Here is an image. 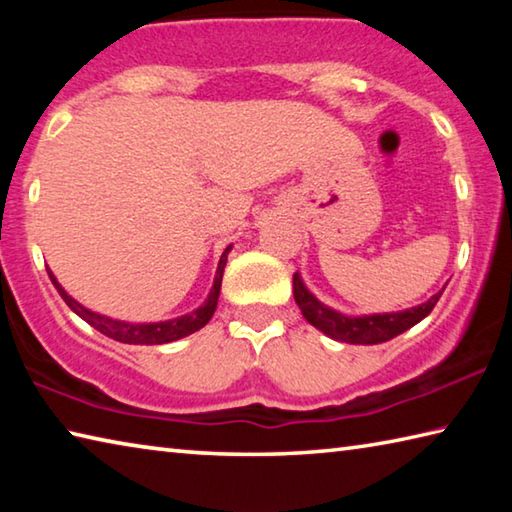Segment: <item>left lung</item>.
I'll use <instances>...</instances> for the list:
<instances>
[{"label": "left lung", "mask_w": 512, "mask_h": 512, "mask_svg": "<svg viewBox=\"0 0 512 512\" xmlns=\"http://www.w3.org/2000/svg\"><path fill=\"white\" fill-rule=\"evenodd\" d=\"M443 291L445 289H440L436 296H431L427 302L404 311L348 316L327 307L325 302H320L314 293L307 289V284L302 282L300 273L293 275V298H296L302 316L307 318V323L320 329V332L329 336V339L352 345H377L395 339V336H400L406 329L418 325L422 318H427L431 314V309L436 307L438 298L443 296Z\"/></svg>", "instance_id": "left-lung-1"}]
</instances>
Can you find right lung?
Here are the masks:
<instances>
[{"instance_id": "1", "label": "right lung", "mask_w": 512, "mask_h": 512, "mask_svg": "<svg viewBox=\"0 0 512 512\" xmlns=\"http://www.w3.org/2000/svg\"><path fill=\"white\" fill-rule=\"evenodd\" d=\"M230 250H232V246L223 250L219 266H216L214 284H212L210 293H207L203 305L194 311H189V314L169 318V320H158V323H128V320L97 314V311L83 307L79 300H74L72 296H69V293L63 289V284L56 280V275L51 271H49V277H51V282H54V287L58 289L60 298L67 302V307L72 309L76 316H81L85 323L92 325L94 329H99L101 334H106L108 339H115L119 343H128V345H162V343H173L178 339H185V336L198 332V329L210 323V318L214 316L216 302H219L223 268H225V262H228Z\"/></svg>"}]
</instances>
